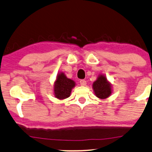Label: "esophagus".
<instances>
[{
	"instance_id": "34e87169",
	"label": "esophagus",
	"mask_w": 152,
	"mask_h": 152,
	"mask_svg": "<svg viewBox=\"0 0 152 152\" xmlns=\"http://www.w3.org/2000/svg\"><path fill=\"white\" fill-rule=\"evenodd\" d=\"M80 85H81V86H85V85H87L86 81H85V80H80Z\"/></svg>"
}]
</instances>
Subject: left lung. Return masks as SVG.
<instances>
[{
  "mask_svg": "<svg viewBox=\"0 0 152 152\" xmlns=\"http://www.w3.org/2000/svg\"><path fill=\"white\" fill-rule=\"evenodd\" d=\"M94 94L101 99L108 98L112 93V85L104 75H99L92 84Z\"/></svg>",
  "mask_w": 152,
  "mask_h": 152,
  "instance_id": "8db88e82",
  "label": "left lung"
}]
</instances>
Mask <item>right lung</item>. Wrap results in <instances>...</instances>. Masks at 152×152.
<instances>
[{
  "label": "right lung",
  "mask_w": 152,
  "mask_h": 152,
  "mask_svg": "<svg viewBox=\"0 0 152 152\" xmlns=\"http://www.w3.org/2000/svg\"><path fill=\"white\" fill-rule=\"evenodd\" d=\"M75 87V81L67 78L64 72H59L53 87L55 97L60 100L69 97L72 92V89Z\"/></svg>",
  "instance_id": "add662e5"
}]
</instances>
